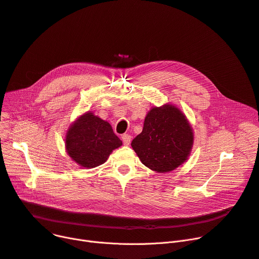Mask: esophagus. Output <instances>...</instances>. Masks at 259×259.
<instances>
[{
    "mask_svg": "<svg viewBox=\"0 0 259 259\" xmlns=\"http://www.w3.org/2000/svg\"><path fill=\"white\" fill-rule=\"evenodd\" d=\"M121 141H122V143H124V145H126V146L130 145V143H131V135H129V134H122L121 135Z\"/></svg>",
    "mask_w": 259,
    "mask_h": 259,
    "instance_id": "esophagus-1",
    "label": "esophagus"
}]
</instances>
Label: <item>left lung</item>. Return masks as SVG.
<instances>
[{
    "instance_id": "8db88e82",
    "label": "left lung",
    "mask_w": 259,
    "mask_h": 259,
    "mask_svg": "<svg viewBox=\"0 0 259 259\" xmlns=\"http://www.w3.org/2000/svg\"><path fill=\"white\" fill-rule=\"evenodd\" d=\"M192 145V128L172 105L152 108L145 118L143 131L131 143L143 164L159 173L172 171L185 162Z\"/></svg>"
}]
</instances>
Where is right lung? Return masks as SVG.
Masks as SVG:
<instances>
[{
    "label": "right lung",
    "mask_w": 259,
    "mask_h": 259,
    "mask_svg": "<svg viewBox=\"0 0 259 259\" xmlns=\"http://www.w3.org/2000/svg\"><path fill=\"white\" fill-rule=\"evenodd\" d=\"M121 146L108 121L87 112L79 116L66 135V150L81 167L95 168Z\"/></svg>",
    "instance_id": "add662e5"
}]
</instances>
